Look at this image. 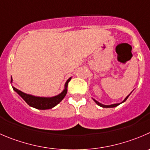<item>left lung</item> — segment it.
Returning <instances> with one entry per match:
<instances>
[{"instance_id":"left-lung-1","label":"left lung","mask_w":150,"mask_h":150,"mask_svg":"<svg viewBox=\"0 0 150 150\" xmlns=\"http://www.w3.org/2000/svg\"><path fill=\"white\" fill-rule=\"evenodd\" d=\"M131 93H132V92H131ZM131 93H130V94H131ZM130 94H129V95H127V97H126L125 98V100H123L122 102V103H115V104H111V105H103V104H102V103H99L98 101H97V100H94V99H93V100H94V101L95 102L96 104H97V105H98L99 106H100V107H102V108H114V107H117V106H118L119 105H120V104H122V103H124V102H125L126 100H127V99L128 98L129 96H130Z\"/></svg>"}]
</instances>
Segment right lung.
<instances>
[{"mask_svg":"<svg viewBox=\"0 0 150 150\" xmlns=\"http://www.w3.org/2000/svg\"><path fill=\"white\" fill-rule=\"evenodd\" d=\"M72 78H69L65 83L64 88L63 91L59 94L53 97H37V96H33L31 94H26V93L23 92L20 90L17 89L15 87L11 86L15 92H17L23 100L25 101L28 105L30 107L35 108L36 109H40V110H47V109L53 108L56 105H57L66 96L67 92V86L68 83L71 80ZM13 80L11 78V83H12Z\"/></svg>","mask_w":150,"mask_h":150,"instance_id":"obj_1","label":"right lung"}]
</instances>
